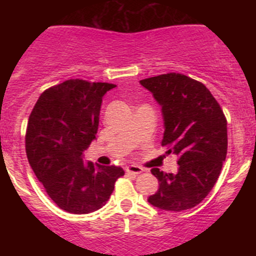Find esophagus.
<instances>
[{"label": "esophagus", "instance_id": "34e87169", "mask_svg": "<svg viewBox=\"0 0 256 256\" xmlns=\"http://www.w3.org/2000/svg\"><path fill=\"white\" fill-rule=\"evenodd\" d=\"M126 172H128V174H140L144 172V168L142 167L138 166V164H128V166L126 167Z\"/></svg>", "mask_w": 256, "mask_h": 256}]
</instances>
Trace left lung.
I'll return each instance as SVG.
<instances>
[{
  "label": "left lung",
  "mask_w": 256,
  "mask_h": 256,
  "mask_svg": "<svg viewBox=\"0 0 256 256\" xmlns=\"http://www.w3.org/2000/svg\"><path fill=\"white\" fill-rule=\"evenodd\" d=\"M161 106L162 146L178 156L177 174L151 172L158 190L147 198L164 210L196 207L210 192L220 174L228 148L226 120L216 100L202 82L180 73L140 80Z\"/></svg>",
  "instance_id": "8db88e82"
}]
</instances>
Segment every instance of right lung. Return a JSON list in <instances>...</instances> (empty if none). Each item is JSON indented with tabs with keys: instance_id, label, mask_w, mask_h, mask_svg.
<instances>
[{
	"instance_id": "1",
	"label": "right lung",
	"mask_w": 256,
	"mask_h": 256,
	"mask_svg": "<svg viewBox=\"0 0 256 256\" xmlns=\"http://www.w3.org/2000/svg\"><path fill=\"white\" fill-rule=\"evenodd\" d=\"M109 82L70 79L49 88L36 102L26 134V152L38 180L63 210L86 214L105 206L118 166H94L82 160L95 140L102 98L115 88Z\"/></svg>"
}]
</instances>
